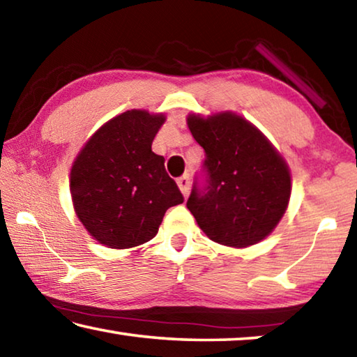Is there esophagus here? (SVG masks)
<instances>
[{
    "label": "esophagus",
    "mask_w": 357,
    "mask_h": 357,
    "mask_svg": "<svg viewBox=\"0 0 357 357\" xmlns=\"http://www.w3.org/2000/svg\"><path fill=\"white\" fill-rule=\"evenodd\" d=\"M178 187H179V190H181V193H183L184 197H187V193H189V190H190V181H189V176H187V174H184V176H181L178 181Z\"/></svg>",
    "instance_id": "1"
}]
</instances>
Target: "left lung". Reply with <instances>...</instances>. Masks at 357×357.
<instances>
[{
  "label": "left lung",
  "mask_w": 357,
  "mask_h": 357,
  "mask_svg": "<svg viewBox=\"0 0 357 357\" xmlns=\"http://www.w3.org/2000/svg\"><path fill=\"white\" fill-rule=\"evenodd\" d=\"M187 126L204 149V190L193 184L187 208L206 236L222 245L249 247L274 231L291 195L288 164L245 118L220 112L189 114Z\"/></svg>",
  "instance_id": "left-lung-1"
}]
</instances>
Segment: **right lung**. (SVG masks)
<instances>
[{
  "label": "right lung",
  "mask_w": 357,
  "mask_h": 357,
  "mask_svg": "<svg viewBox=\"0 0 357 357\" xmlns=\"http://www.w3.org/2000/svg\"><path fill=\"white\" fill-rule=\"evenodd\" d=\"M165 114L128 110L84 143L70 168V195L78 220L110 249H130L153 239L168 208L184 202L151 149Z\"/></svg>",
  "instance_id": "add662e5"
}]
</instances>
